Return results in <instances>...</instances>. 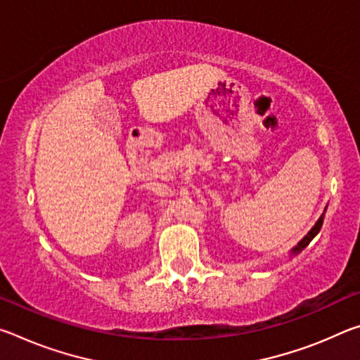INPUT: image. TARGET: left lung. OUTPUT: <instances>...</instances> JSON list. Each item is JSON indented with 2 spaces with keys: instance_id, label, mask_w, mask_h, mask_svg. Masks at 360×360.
Listing matches in <instances>:
<instances>
[{
  "instance_id": "left-lung-1",
  "label": "left lung",
  "mask_w": 360,
  "mask_h": 360,
  "mask_svg": "<svg viewBox=\"0 0 360 360\" xmlns=\"http://www.w3.org/2000/svg\"><path fill=\"white\" fill-rule=\"evenodd\" d=\"M322 222H324V214H322V216L319 217V221L314 224V227L308 231V235L304 236V238H303L300 243H298V245H297L294 249H292V254H298V252L302 251V249H304V248H307V246L309 245V241H311V240L314 238V236L318 235V231L321 230Z\"/></svg>"
}]
</instances>
